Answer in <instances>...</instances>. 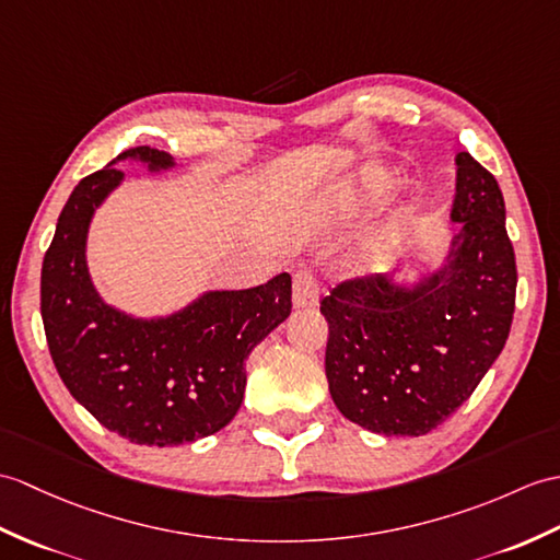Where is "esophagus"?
Here are the masks:
<instances>
[{
	"instance_id": "esophagus-1",
	"label": "esophagus",
	"mask_w": 560,
	"mask_h": 560,
	"mask_svg": "<svg viewBox=\"0 0 560 560\" xmlns=\"http://www.w3.org/2000/svg\"><path fill=\"white\" fill-rule=\"evenodd\" d=\"M319 293V281L315 271L310 267H301L293 275V305L295 307H312L317 303Z\"/></svg>"
}]
</instances>
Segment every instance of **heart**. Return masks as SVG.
I'll list each match as a JSON object with an SVG mask.
<instances>
[{
  "label": "heart",
  "mask_w": 560,
  "mask_h": 560,
  "mask_svg": "<svg viewBox=\"0 0 560 560\" xmlns=\"http://www.w3.org/2000/svg\"><path fill=\"white\" fill-rule=\"evenodd\" d=\"M386 184V176H372V186L374 188H382Z\"/></svg>",
  "instance_id": "obj_1"
}]
</instances>
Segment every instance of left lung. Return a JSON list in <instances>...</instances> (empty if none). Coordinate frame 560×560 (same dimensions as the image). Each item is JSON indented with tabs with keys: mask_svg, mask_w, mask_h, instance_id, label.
Wrapping results in <instances>:
<instances>
[{
	"mask_svg": "<svg viewBox=\"0 0 560 560\" xmlns=\"http://www.w3.org/2000/svg\"><path fill=\"white\" fill-rule=\"evenodd\" d=\"M456 164L451 217L460 231L446 267L418 289L353 277L319 303L331 398L343 418L376 434L422 436L444 424L511 334L517 269L503 195L470 152Z\"/></svg>",
	"mask_w": 560,
	"mask_h": 560,
	"instance_id": "8db88e82",
	"label": "left lung"
}]
</instances>
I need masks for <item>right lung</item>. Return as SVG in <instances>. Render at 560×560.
I'll return each mask as SVG.
<instances>
[{
	"instance_id": "obj_1",
	"label": "right lung",
	"mask_w": 560,
	"mask_h": 560,
	"mask_svg": "<svg viewBox=\"0 0 560 560\" xmlns=\"http://www.w3.org/2000/svg\"><path fill=\"white\" fill-rule=\"evenodd\" d=\"M150 168L174 160L148 145ZM124 174L109 166L71 192L45 253L40 312L49 355L71 396L133 444L178 446L210 436L238 412L245 360L291 315V275L245 291H214L166 319H133L104 305L85 267V236L95 207Z\"/></svg>"
}]
</instances>
